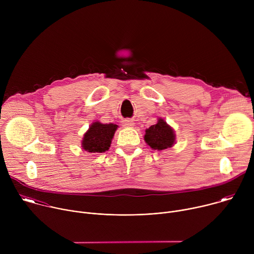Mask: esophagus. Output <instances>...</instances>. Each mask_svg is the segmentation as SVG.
Segmentation results:
<instances>
[{
	"mask_svg": "<svg viewBox=\"0 0 254 254\" xmlns=\"http://www.w3.org/2000/svg\"><path fill=\"white\" fill-rule=\"evenodd\" d=\"M123 126L126 127H132L134 126V123L131 120H125L123 121Z\"/></svg>",
	"mask_w": 254,
	"mask_h": 254,
	"instance_id": "obj_1",
	"label": "esophagus"
}]
</instances>
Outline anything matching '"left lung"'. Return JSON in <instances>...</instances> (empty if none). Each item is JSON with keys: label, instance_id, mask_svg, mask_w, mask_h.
Masks as SVG:
<instances>
[{"label": "left lung", "instance_id": "obj_1", "mask_svg": "<svg viewBox=\"0 0 254 254\" xmlns=\"http://www.w3.org/2000/svg\"><path fill=\"white\" fill-rule=\"evenodd\" d=\"M143 139L152 150L163 151L172 148L176 142V133L174 128L167 122L159 118L156 125L146 129Z\"/></svg>", "mask_w": 254, "mask_h": 254}]
</instances>
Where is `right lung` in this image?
I'll use <instances>...</instances> for the list:
<instances>
[{
	"label": "right lung",
	"mask_w": 254,
	"mask_h": 254,
	"mask_svg": "<svg viewBox=\"0 0 254 254\" xmlns=\"http://www.w3.org/2000/svg\"><path fill=\"white\" fill-rule=\"evenodd\" d=\"M119 126L93 122L81 140V148L88 153H104L111 147Z\"/></svg>",
	"instance_id": "obj_1"
}]
</instances>
